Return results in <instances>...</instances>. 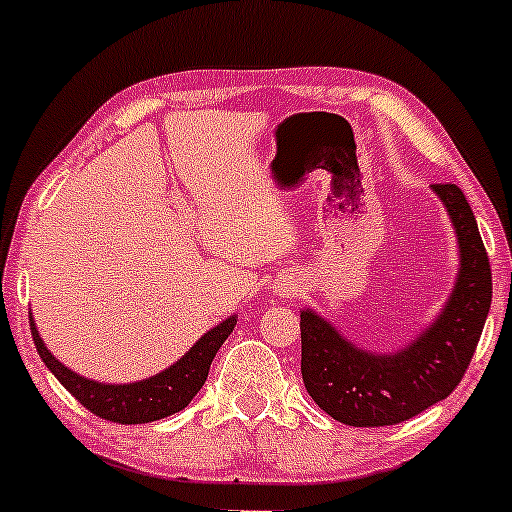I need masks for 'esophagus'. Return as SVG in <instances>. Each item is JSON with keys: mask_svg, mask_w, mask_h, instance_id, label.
Listing matches in <instances>:
<instances>
[{"mask_svg": "<svg viewBox=\"0 0 512 512\" xmlns=\"http://www.w3.org/2000/svg\"><path fill=\"white\" fill-rule=\"evenodd\" d=\"M298 291V281L296 279H286V281H281V284H276V293H279V296H293V293Z\"/></svg>", "mask_w": 512, "mask_h": 512, "instance_id": "34e87169", "label": "esophagus"}]
</instances>
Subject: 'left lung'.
<instances>
[{
  "label": "left lung",
  "instance_id": "8db88e82",
  "mask_svg": "<svg viewBox=\"0 0 512 512\" xmlns=\"http://www.w3.org/2000/svg\"><path fill=\"white\" fill-rule=\"evenodd\" d=\"M431 187L455 226L462 267L448 305L414 344L399 354H368L313 310L301 313L303 385L317 407L342 424L395 426L421 414L460 385L477 351L493 293L489 255L460 187Z\"/></svg>",
  "mask_w": 512,
  "mask_h": 512
}]
</instances>
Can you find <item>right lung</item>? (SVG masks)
Returning <instances> with one entry per match:
<instances>
[{
    "label": "right lung",
    "instance_id": "1",
    "mask_svg": "<svg viewBox=\"0 0 512 512\" xmlns=\"http://www.w3.org/2000/svg\"><path fill=\"white\" fill-rule=\"evenodd\" d=\"M233 327H236V317H228L219 327L204 334L178 363H173L154 378L129 385H103L96 380L81 378L74 370L62 366L43 344L31 315L33 344L45 366L64 385V390H69V395L79 399L91 414L101 416L105 421H115V424H149V421L166 419L175 411L185 409L192 397L202 390L211 361L228 334L233 332Z\"/></svg>",
    "mask_w": 512,
    "mask_h": 512
}]
</instances>
